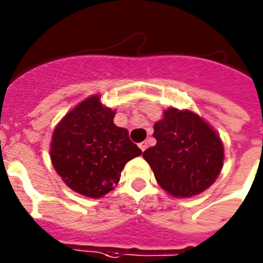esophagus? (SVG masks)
Segmentation results:
<instances>
[{
  "mask_svg": "<svg viewBox=\"0 0 263 263\" xmlns=\"http://www.w3.org/2000/svg\"><path fill=\"white\" fill-rule=\"evenodd\" d=\"M147 146H148V143L146 141H143V142H141V143H139V148H141L142 151L146 150V148H147Z\"/></svg>",
  "mask_w": 263,
  "mask_h": 263,
  "instance_id": "34e87169",
  "label": "esophagus"
}]
</instances>
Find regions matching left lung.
I'll use <instances>...</instances> for the list:
<instances>
[{"label":"left lung","instance_id":"1","mask_svg":"<svg viewBox=\"0 0 263 263\" xmlns=\"http://www.w3.org/2000/svg\"><path fill=\"white\" fill-rule=\"evenodd\" d=\"M156 144L143 153L156 181L175 197L196 196L213 185L223 167L218 134L196 113L170 108L154 125Z\"/></svg>","mask_w":263,"mask_h":263}]
</instances>
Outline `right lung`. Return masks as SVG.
Here are the masks:
<instances>
[{"label": "right lung", "instance_id": "1", "mask_svg": "<svg viewBox=\"0 0 263 263\" xmlns=\"http://www.w3.org/2000/svg\"><path fill=\"white\" fill-rule=\"evenodd\" d=\"M115 112L91 96L57 125L50 143L56 172L74 192L100 198L120 181L130 159L142 154L126 129L113 124Z\"/></svg>", "mask_w": 263, "mask_h": 263}]
</instances>
